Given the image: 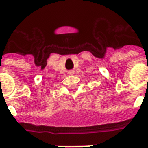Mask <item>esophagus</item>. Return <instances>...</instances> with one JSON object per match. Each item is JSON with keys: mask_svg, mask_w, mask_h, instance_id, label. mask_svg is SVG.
Wrapping results in <instances>:
<instances>
[{"mask_svg": "<svg viewBox=\"0 0 148 148\" xmlns=\"http://www.w3.org/2000/svg\"><path fill=\"white\" fill-rule=\"evenodd\" d=\"M68 74H70V75H73V74H74V71H73V70H71V71H68Z\"/></svg>", "mask_w": 148, "mask_h": 148, "instance_id": "obj_1", "label": "esophagus"}]
</instances>
